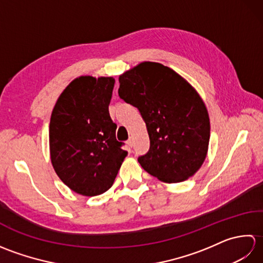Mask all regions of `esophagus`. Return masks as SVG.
I'll return each mask as SVG.
<instances>
[{
	"label": "esophagus",
	"instance_id": "obj_1",
	"mask_svg": "<svg viewBox=\"0 0 263 263\" xmlns=\"http://www.w3.org/2000/svg\"><path fill=\"white\" fill-rule=\"evenodd\" d=\"M126 143L128 144V147H131V148H132V147H133V139H132V138L128 139Z\"/></svg>",
	"mask_w": 263,
	"mask_h": 263
}]
</instances>
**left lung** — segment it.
<instances>
[{"label": "left lung", "mask_w": 263, "mask_h": 263, "mask_svg": "<svg viewBox=\"0 0 263 263\" xmlns=\"http://www.w3.org/2000/svg\"><path fill=\"white\" fill-rule=\"evenodd\" d=\"M119 96L138 107L150 139L138 161L164 183L193 176L208 154L210 120L199 92L187 80L157 62H142L119 77Z\"/></svg>", "instance_id": "obj_1"}]
</instances>
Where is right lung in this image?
Segmentation results:
<instances>
[{"label":"right lung","instance_id":"obj_1","mask_svg":"<svg viewBox=\"0 0 263 263\" xmlns=\"http://www.w3.org/2000/svg\"><path fill=\"white\" fill-rule=\"evenodd\" d=\"M113 77L81 76L60 95L49 122V157L60 180L95 197L111 187L127 156L116 140L108 106Z\"/></svg>","mask_w":263,"mask_h":263}]
</instances>
